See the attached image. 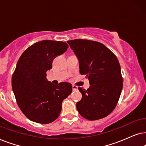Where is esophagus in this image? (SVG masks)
Segmentation results:
<instances>
[{
	"label": "esophagus",
	"mask_w": 146,
	"mask_h": 146,
	"mask_svg": "<svg viewBox=\"0 0 146 146\" xmlns=\"http://www.w3.org/2000/svg\"><path fill=\"white\" fill-rule=\"evenodd\" d=\"M72 89H73V91H75V90H77L78 87H77L76 85H73V86H72Z\"/></svg>",
	"instance_id": "obj_1"
}]
</instances>
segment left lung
<instances>
[{
	"instance_id": "8db88e82",
	"label": "left lung",
	"mask_w": 146,
	"mask_h": 146,
	"mask_svg": "<svg viewBox=\"0 0 146 146\" xmlns=\"http://www.w3.org/2000/svg\"><path fill=\"white\" fill-rule=\"evenodd\" d=\"M67 43L79 60V72L90 84L87 90L79 87L82 99L77 103V110L88 120L102 119L115 109L121 95L123 78L119 61L101 42L75 39Z\"/></svg>"
}]
</instances>
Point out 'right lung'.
Returning a JSON list of instances; mask_svg holds the SVG:
<instances>
[{
	"instance_id": "add662e5",
	"label": "right lung",
	"mask_w": 146,
	"mask_h": 146,
	"mask_svg": "<svg viewBox=\"0 0 146 146\" xmlns=\"http://www.w3.org/2000/svg\"><path fill=\"white\" fill-rule=\"evenodd\" d=\"M65 42L44 40L25 50L12 77V88L17 104L31 121L47 124L59 117L63 101L72 92L67 82L54 85L46 79L54 58L65 53Z\"/></svg>"
}]
</instances>
